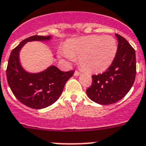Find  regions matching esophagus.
<instances>
[{
  "instance_id": "1",
  "label": "esophagus",
  "mask_w": 146,
  "mask_h": 146,
  "mask_svg": "<svg viewBox=\"0 0 146 146\" xmlns=\"http://www.w3.org/2000/svg\"><path fill=\"white\" fill-rule=\"evenodd\" d=\"M81 74L80 72H78V70H76V71L74 72V76H78L79 75Z\"/></svg>"
}]
</instances>
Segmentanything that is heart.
Here are the masks:
<instances>
[{
	"instance_id": "1",
	"label": "heart",
	"mask_w": 146,
	"mask_h": 146,
	"mask_svg": "<svg viewBox=\"0 0 146 146\" xmlns=\"http://www.w3.org/2000/svg\"><path fill=\"white\" fill-rule=\"evenodd\" d=\"M117 51V42L109 35H90L66 43L59 56L73 61L78 57L81 68L87 72H101L111 65Z\"/></svg>"
}]
</instances>
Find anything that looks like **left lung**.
<instances>
[{
    "label": "left lung",
    "mask_w": 146,
    "mask_h": 146,
    "mask_svg": "<svg viewBox=\"0 0 146 146\" xmlns=\"http://www.w3.org/2000/svg\"><path fill=\"white\" fill-rule=\"evenodd\" d=\"M118 41L117 51L110 68L103 73L93 75L87 95L101 105L116 103L131 90L136 76L135 50L124 37L115 35Z\"/></svg>",
    "instance_id": "1"
}]
</instances>
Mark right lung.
<instances>
[{"label":"right lung","instance_id":"add662e5","mask_svg":"<svg viewBox=\"0 0 146 146\" xmlns=\"http://www.w3.org/2000/svg\"><path fill=\"white\" fill-rule=\"evenodd\" d=\"M50 36H35L25 39L12 50L6 69L9 86L14 96L24 105L36 110L45 108L57 101L65 83L73 76L74 70L63 72L51 65L40 73H32L23 68L19 54L28 42L48 41Z\"/></svg>","mask_w":146,"mask_h":146}]
</instances>
